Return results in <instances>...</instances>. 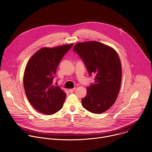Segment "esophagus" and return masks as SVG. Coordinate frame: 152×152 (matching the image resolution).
Returning <instances> with one entry per match:
<instances>
[{
	"label": "esophagus",
	"instance_id": "obj_1",
	"mask_svg": "<svg viewBox=\"0 0 152 152\" xmlns=\"http://www.w3.org/2000/svg\"><path fill=\"white\" fill-rule=\"evenodd\" d=\"M75 90H76V88H72V89H70V90H69V91H70V93H73V92L75 91Z\"/></svg>",
	"mask_w": 152,
	"mask_h": 152
}]
</instances>
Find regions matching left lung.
<instances>
[{
	"label": "left lung",
	"instance_id": "1",
	"mask_svg": "<svg viewBox=\"0 0 152 152\" xmlns=\"http://www.w3.org/2000/svg\"><path fill=\"white\" fill-rule=\"evenodd\" d=\"M94 83L86 89L83 107L94 114L105 112L115 103L120 91L122 70L116 51L98 41L79 42L74 46Z\"/></svg>",
	"mask_w": 152,
	"mask_h": 152
}]
</instances>
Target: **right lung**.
Wrapping results in <instances>:
<instances>
[{"label": "right lung", "mask_w": 152, "mask_h": 152, "mask_svg": "<svg viewBox=\"0 0 152 152\" xmlns=\"http://www.w3.org/2000/svg\"><path fill=\"white\" fill-rule=\"evenodd\" d=\"M73 45L42 48L26 65L23 76L25 93L32 106L41 113L52 115L63 106L66 94L53 84V80L60 61Z\"/></svg>", "instance_id": "add662e5"}]
</instances>
